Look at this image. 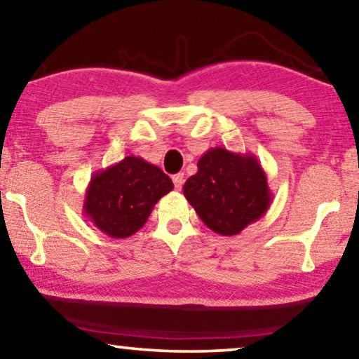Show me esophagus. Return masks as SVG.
<instances>
[{"instance_id": "obj_1", "label": "esophagus", "mask_w": 359, "mask_h": 359, "mask_svg": "<svg viewBox=\"0 0 359 359\" xmlns=\"http://www.w3.org/2000/svg\"><path fill=\"white\" fill-rule=\"evenodd\" d=\"M172 182H174L175 190H180L182 185H184V174H175L172 177Z\"/></svg>"}]
</instances>
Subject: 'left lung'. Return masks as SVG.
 <instances>
[{
  "mask_svg": "<svg viewBox=\"0 0 359 359\" xmlns=\"http://www.w3.org/2000/svg\"><path fill=\"white\" fill-rule=\"evenodd\" d=\"M184 195L205 226L226 237L238 235L263 217L272 203L258 158L221 147L198 159V170L187 179Z\"/></svg>",
  "mask_w": 359,
  "mask_h": 359,
  "instance_id": "1",
  "label": "left lung"
}]
</instances>
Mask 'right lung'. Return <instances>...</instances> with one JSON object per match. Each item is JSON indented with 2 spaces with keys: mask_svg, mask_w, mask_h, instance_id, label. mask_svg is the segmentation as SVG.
I'll return each mask as SVG.
<instances>
[{
  "mask_svg": "<svg viewBox=\"0 0 359 359\" xmlns=\"http://www.w3.org/2000/svg\"><path fill=\"white\" fill-rule=\"evenodd\" d=\"M172 189V180L158 165L126 156L92 175L83 216L108 237L127 238L145 226L154 205Z\"/></svg>",
  "mask_w": 359,
  "mask_h": 359,
  "instance_id": "obj_1",
  "label": "right lung"
}]
</instances>
